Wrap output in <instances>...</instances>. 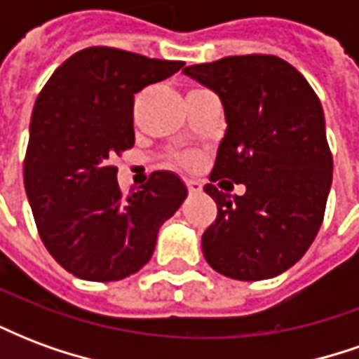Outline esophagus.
Wrapping results in <instances>:
<instances>
[{
	"label": "esophagus",
	"instance_id": "esophagus-1",
	"mask_svg": "<svg viewBox=\"0 0 359 359\" xmlns=\"http://www.w3.org/2000/svg\"><path fill=\"white\" fill-rule=\"evenodd\" d=\"M187 187L190 194H200L202 192V184L198 180H187Z\"/></svg>",
	"mask_w": 359,
	"mask_h": 359
}]
</instances>
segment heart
<instances>
[{
	"mask_svg": "<svg viewBox=\"0 0 359 359\" xmlns=\"http://www.w3.org/2000/svg\"><path fill=\"white\" fill-rule=\"evenodd\" d=\"M179 163L184 165V167H194V165L198 163V157H196L194 154H182V156L179 157Z\"/></svg>",
	"mask_w": 359,
	"mask_h": 359,
	"instance_id": "obj_1",
	"label": "heart"
}]
</instances>
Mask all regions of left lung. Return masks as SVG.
I'll return each instance as SVG.
<instances>
[{"label":"left lung","mask_w":359,"mask_h":359,"mask_svg":"<svg viewBox=\"0 0 359 359\" xmlns=\"http://www.w3.org/2000/svg\"><path fill=\"white\" fill-rule=\"evenodd\" d=\"M182 73L215 92L225 111L210 180L246 187L242 196L203 187L217 203L202 236L203 257L236 280L277 277L308 252L323 221L332 157L321 102L275 55L225 57Z\"/></svg>","instance_id":"8db88e82"}]
</instances>
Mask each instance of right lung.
Segmentation results:
<instances>
[{
  "mask_svg": "<svg viewBox=\"0 0 359 359\" xmlns=\"http://www.w3.org/2000/svg\"><path fill=\"white\" fill-rule=\"evenodd\" d=\"M182 65L86 48L57 67L38 95L25 190L46 248L74 277L109 283L142 269L161 225L187 200V184L171 171H156L125 198L111 165L134 146V94Z\"/></svg>",
  "mask_w": 359,
  "mask_h": 359,
  "instance_id": "right-lung-1",
  "label": "right lung"
}]
</instances>
